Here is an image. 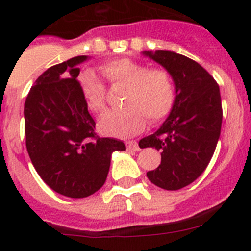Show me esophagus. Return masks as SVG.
Returning a JSON list of instances; mask_svg holds the SVG:
<instances>
[{
  "instance_id": "1",
  "label": "esophagus",
  "mask_w": 251,
  "mask_h": 251,
  "mask_svg": "<svg viewBox=\"0 0 251 251\" xmlns=\"http://www.w3.org/2000/svg\"><path fill=\"white\" fill-rule=\"evenodd\" d=\"M127 148L130 151H136V152H138L141 148H139L138 143H137L136 141H130V142H127Z\"/></svg>"
}]
</instances>
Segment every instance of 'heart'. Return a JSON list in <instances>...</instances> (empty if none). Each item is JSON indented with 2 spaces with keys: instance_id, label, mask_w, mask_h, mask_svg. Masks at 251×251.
Listing matches in <instances>:
<instances>
[{
  "instance_id": "heart-1",
  "label": "heart",
  "mask_w": 251,
  "mask_h": 251,
  "mask_svg": "<svg viewBox=\"0 0 251 251\" xmlns=\"http://www.w3.org/2000/svg\"><path fill=\"white\" fill-rule=\"evenodd\" d=\"M99 72L112 86H124L121 110H110L99 119V129L108 136H130L147 124L165 119L176 101L174 75L165 68L122 57L105 61ZM77 85L89 109L101 113L106 106V86L90 72L77 76Z\"/></svg>"
}]
</instances>
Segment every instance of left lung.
Masks as SVG:
<instances>
[{"label": "left lung", "instance_id": "obj_1", "mask_svg": "<svg viewBox=\"0 0 251 251\" xmlns=\"http://www.w3.org/2000/svg\"><path fill=\"white\" fill-rule=\"evenodd\" d=\"M174 75L176 101L162 127L139 141L161 151V165L148 171L151 182L179 190L202 175L214 156L223 123L219 84L195 60L172 51L145 52Z\"/></svg>", "mask_w": 251, "mask_h": 251}]
</instances>
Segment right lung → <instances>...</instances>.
Segmentation results:
<instances>
[{
    "label": "right lung",
    "instance_id": "right-lung-1",
    "mask_svg": "<svg viewBox=\"0 0 251 251\" xmlns=\"http://www.w3.org/2000/svg\"><path fill=\"white\" fill-rule=\"evenodd\" d=\"M85 55L49 68L31 86L24 108L26 148L39 176L55 192L83 199L105 182L122 141L100 138L77 85Z\"/></svg>",
    "mask_w": 251,
    "mask_h": 251
}]
</instances>
